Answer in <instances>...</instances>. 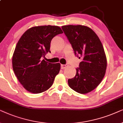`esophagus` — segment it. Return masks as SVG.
I'll use <instances>...</instances> for the list:
<instances>
[{"instance_id": "obj_1", "label": "esophagus", "mask_w": 123, "mask_h": 123, "mask_svg": "<svg viewBox=\"0 0 123 123\" xmlns=\"http://www.w3.org/2000/svg\"><path fill=\"white\" fill-rule=\"evenodd\" d=\"M68 66V65H61V68L62 69H65V68H66Z\"/></svg>"}]
</instances>
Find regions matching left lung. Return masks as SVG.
<instances>
[{
	"label": "left lung",
	"mask_w": 123,
	"mask_h": 123,
	"mask_svg": "<svg viewBox=\"0 0 123 123\" xmlns=\"http://www.w3.org/2000/svg\"><path fill=\"white\" fill-rule=\"evenodd\" d=\"M62 29L75 55L82 58L79 68H76V75L68 79V86L76 92L86 94L97 87L105 75L107 59L102 43L87 26L70 25Z\"/></svg>",
	"instance_id": "obj_1"
}]
</instances>
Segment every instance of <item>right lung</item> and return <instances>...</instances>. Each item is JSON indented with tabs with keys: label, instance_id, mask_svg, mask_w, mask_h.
<instances>
[{
	"label": "right lung",
	"instance_id": "obj_1",
	"mask_svg": "<svg viewBox=\"0 0 123 123\" xmlns=\"http://www.w3.org/2000/svg\"><path fill=\"white\" fill-rule=\"evenodd\" d=\"M63 33L57 26H34L24 32L19 39L12 57V67L19 83L29 92L42 93L53 84L60 72V63L42 60L50 53L52 39Z\"/></svg>",
	"mask_w": 123,
	"mask_h": 123
}]
</instances>
